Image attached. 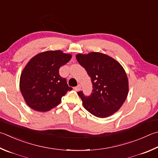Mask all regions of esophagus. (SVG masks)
Here are the masks:
<instances>
[{
  "mask_svg": "<svg viewBox=\"0 0 158 158\" xmlns=\"http://www.w3.org/2000/svg\"><path fill=\"white\" fill-rule=\"evenodd\" d=\"M81 85H77L76 87H74V90H77V91H79V90H81Z\"/></svg>",
  "mask_w": 158,
  "mask_h": 158,
  "instance_id": "34e87169",
  "label": "esophagus"
}]
</instances>
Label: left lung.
Masks as SVG:
<instances>
[{"mask_svg": "<svg viewBox=\"0 0 158 158\" xmlns=\"http://www.w3.org/2000/svg\"><path fill=\"white\" fill-rule=\"evenodd\" d=\"M79 64L90 77L93 90L88 96L77 93L83 105L97 117L110 116L119 110L127 99L128 81L124 68L106 54L91 52L76 56Z\"/></svg>", "mask_w": 158, "mask_h": 158, "instance_id": "1", "label": "left lung"}]
</instances>
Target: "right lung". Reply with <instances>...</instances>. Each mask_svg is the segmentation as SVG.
<instances>
[{"mask_svg": "<svg viewBox=\"0 0 158 158\" xmlns=\"http://www.w3.org/2000/svg\"><path fill=\"white\" fill-rule=\"evenodd\" d=\"M72 56L62 51H47L34 56L23 70L20 89L27 104L34 110L45 112L58 106L61 97L71 90L59 68Z\"/></svg>", "mask_w": 158, "mask_h": 158, "instance_id": "add662e5", "label": "right lung"}]
</instances>
